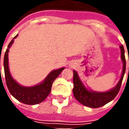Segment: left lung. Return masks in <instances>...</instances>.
Masks as SVG:
<instances>
[{
	"label": "left lung",
	"instance_id": "8db88e82",
	"mask_svg": "<svg viewBox=\"0 0 129 129\" xmlns=\"http://www.w3.org/2000/svg\"><path fill=\"white\" fill-rule=\"evenodd\" d=\"M122 52V60L123 61V70H122V77L118 84L114 88L108 92H90L84 87L81 81L79 78L77 73L74 70L73 73V95L75 99L81 104L88 106L90 108H96L103 106L107 103L110 102L113 100L118 94L120 87L122 85L123 77L126 71V59L124 56V49L123 45L120 46ZM129 60V59H128ZM129 70V69H128Z\"/></svg>",
	"mask_w": 129,
	"mask_h": 129
}]
</instances>
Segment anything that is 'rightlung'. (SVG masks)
<instances>
[{
    "mask_svg": "<svg viewBox=\"0 0 129 129\" xmlns=\"http://www.w3.org/2000/svg\"><path fill=\"white\" fill-rule=\"evenodd\" d=\"M17 36L18 34L14 37V39H15ZM13 42H14V39L12 40V41L7 46V49L5 53L4 61H3L5 81L8 90L13 97H15L19 102L25 104L34 105L42 102L50 93L53 81L61 74V73L64 69V68L52 71L46 77L45 81L37 86L33 87L21 86L12 78L8 67V52L10 46L12 45Z\"/></svg>",
    "mask_w": 129,
    "mask_h": 129,
    "instance_id": "right-lung-1",
    "label": "right lung"
}]
</instances>
